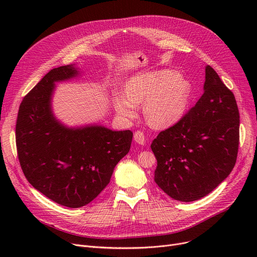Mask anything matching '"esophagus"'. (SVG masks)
<instances>
[{
	"label": "esophagus",
	"mask_w": 257,
	"mask_h": 257,
	"mask_svg": "<svg viewBox=\"0 0 257 257\" xmlns=\"http://www.w3.org/2000/svg\"><path fill=\"white\" fill-rule=\"evenodd\" d=\"M134 141L140 145H145V134L142 131H137L134 133Z\"/></svg>",
	"instance_id": "obj_1"
}]
</instances>
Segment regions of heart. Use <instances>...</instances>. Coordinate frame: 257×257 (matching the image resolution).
Here are the masks:
<instances>
[{
    "instance_id": "b5f03b06",
    "label": "heart",
    "mask_w": 257,
    "mask_h": 257,
    "mask_svg": "<svg viewBox=\"0 0 257 257\" xmlns=\"http://www.w3.org/2000/svg\"><path fill=\"white\" fill-rule=\"evenodd\" d=\"M191 84L173 70L139 74L126 84L125 96L115 94L116 111L128 119L137 116V106L144 103L147 123L156 129L175 125L182 117L191 96Z\"/></svg>"
}]
</instances>
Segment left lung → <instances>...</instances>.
Instances as JSON below:
<instances>
[{
  "instance_id": "1",
  "label": "left lung",
  "mask_w": 257,
  "mask_h": 257,
  "mask_svg": "<svg viewBox=\"0 0 257 257\" xmlns=\"http://www.w3.org/2000/svg\"><path fill=\"white\" fill-rule=\"evenodd\" d=\"M239 113L234 94L210 65L203 94L177 124L152 142L154 180L171 198L191 202L212 192L237 157Z\"/></svg>"
}]
</instances>
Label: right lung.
<instances>
[{"instance_id": "obj_1", "label": "right lung", "mask_w": 257, "mask_h": 257, "mask_svg": "<svg viewBox=\"0 0 257 257\" xmlns=\"http://www.w3.org/2000/svg\"><path fill=\"white\" fill-rule=\"evenodd\" d=\"M80 75L74 64L51 70L21 103L16 139L19 160L30 184L56 203L82 207L109 183L130 150L133 133L90 124L67 127L52 110L56 82Z\"/></svg>"}]
</instances>
